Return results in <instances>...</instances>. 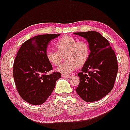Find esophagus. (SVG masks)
<instances>
[{
  "label": "esophagus",
  "instance_id": "obj_1",
  "mask_svg": "<svg viewBox=\"0 0 130 130\" xmlns=\"http://www.w3.org/2000/svg\"><path fill=\"white\" fill-rule=\"evenodd\" d=\"M69 74H62V77H69Z\"/></svg>",
  "mask_w": 130,
  "mask_h": 130
}]
</instances>
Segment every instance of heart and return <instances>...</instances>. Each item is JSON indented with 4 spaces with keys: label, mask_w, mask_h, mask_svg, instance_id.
<instances>
[{
    "label": "heart",
    "mask_w": 130,
    "mask_h": 130,
    "mask_svg": "<svg viewBox=\"0 0 130 130\" xmlns=\"http://www.w3.org/2000/svg\"><path fill=\"white\" fill-rule=\"evenodd\" d=\"M57 51H47L46 58L49 63L54 66L61 64L64 57L66 61L57 68V71L68 74L77 67L83 66L90 57L89 44L85 41H77L70 36L61 37L56 44Z\"/></svg>",
    "instance_id": "b5f03b06"
}]
</instances>
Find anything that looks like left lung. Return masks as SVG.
Returning a JSON list of instances; mask_svg holds the SVG:
<instances>
[{
  "instance_id": "obj_1",
  "label": "left lung",
  "mask_w": 130,
  "mask_h": 130,
  "mask_svg": "<svg viewBox=\"0 0 130 130\" xmlns=\"http://www.w3.org/2000/svg\"><path fill=\"white\" fill-rule=\"evenodd\" d=\"M86 39L90 47V57L77 75L79 84L76 88L79 96L86 102L98 101L114 87L118 65L109 42L96 31L75 32Z\"/></svg>"
}]
</instances>
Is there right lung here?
I'll return each instance as SVG.
<instances>
[{
    "instance_id": "right-lung-1",
    "label": "right lung",
    "mask_w": 130,
    "mask_h": 130,
    "mask_svg": "<svg viewBox=\"0 0 130 130\" xmlns=\"http://www.w3.org/2000/svg\"><path fill=\"white\" fill-rule=\"evenodd\" d=\"M59 34L36 36L24 42L17 53L13 66V76L21 97L28 103H44L53 93L60 73H47L53 69L46 58L47 45Z\"/></svg>"
}]
</instances>
